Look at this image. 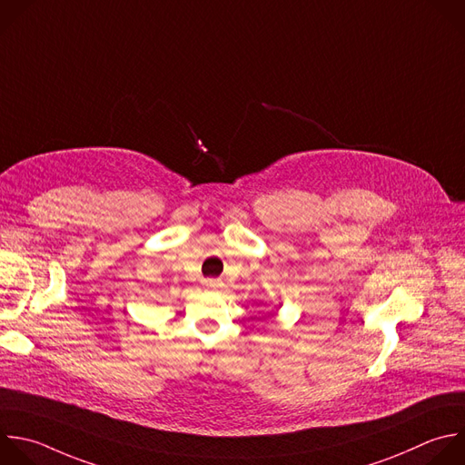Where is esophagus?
<instances>
[{
	"mask_svg": "<svg viewBox=\"0 0 465 465\" xmlns=\"http://www.w3.org/2000/svg\"><path fill=\"white\" fill-rule=\"evenodd\" d=\"M208 286H217V281H208Z\"/></svg>",
	"mask_w": 465,
	"mask_h": 465,
	"instance_id": "1",
	"label": "esophagus"
}]
</instances>
